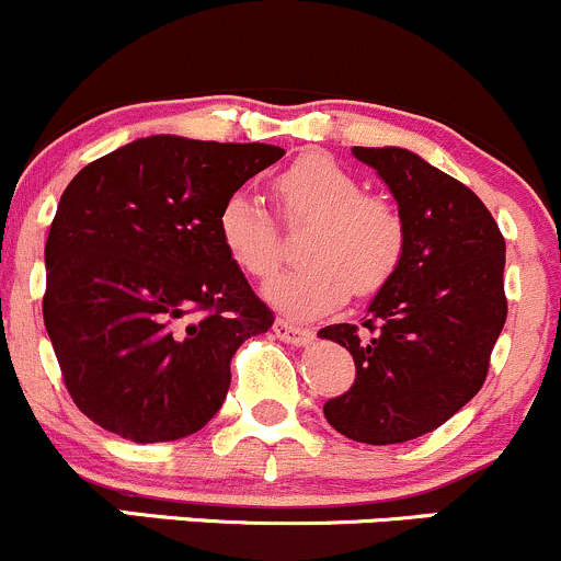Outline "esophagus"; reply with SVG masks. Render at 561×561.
Here are the masks:
<instances>
[{
    "label": "esophagus",
    "mask_w": 561,
    "mask_h": 561,
    "mask_svg": "<svg viewBox=\"0 0 561 561\" xmlns=\"http://www.w3.org/2000/svg\"><path fill=\"white\" fill-rule=\"evenodd\" d=\"M274 333H276V339H279V341H285V344H296V346L309 344V341L314 339V333H311L309 328H298V325H293V322H287V320H276L274 322Z\"/></svg>",
    "instance_id": "obj_1"
}]
</instances>
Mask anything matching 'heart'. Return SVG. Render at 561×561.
Segmentation results:
<instances>
[{
  "label": "heart",
  "instance_id": "obj_1",
  "mask_svg": "<svg viewBox=\"0 0 561 561\" xmlns=\"http://www.w3.org/2000/svg\"><path fill=\"white\" fill-rule=\"evenodd\" d=\"M279 217L287 226L311 220L300 252L309 263L276 276L265 298L296 320H311L350 298L374 296L400 268L405 255V220L385 196L363 191V182L328 152H306L271 182ZM217 236L244 274L265 279L282 263V228L261 198L236 191L217 215Z\"/></svg>",
  "mask_w": 561,
  "mask_h": 561
}]
</instances>
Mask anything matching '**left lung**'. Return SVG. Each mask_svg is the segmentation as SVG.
<instances>
[{
  "label": "left lung",
  "instance_id": "8db88e82",
  "mask_svg": "<svg viewBox=\"0 0 561 561\" xmlns=\"http://www.w3.org/2000/svg\"><path fill=\"white\" fill-rule=\"evenodd\" d=\"M379 172L405 220V255L359 325H328L355 381L322 411L370 446L405 444L451 420L483 387L508 317L505 239L492 211L454 176L400 147H352Z\"/></svg>",
  "mask_w": 561,
  "mask_h": 561
}]
</instances>
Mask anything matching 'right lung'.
I'll list each match as a JSON object with an SVG mask.
<instances>
[{
  "label": "right lung",
  "instance_id": "1",
  "mask_svg": "<svg viewBox=\"0 0 561 561\" xmlns=\"http://www.w3.org/2000/svg\"><path fill=\"white\" fill-rule=\"evenodd\" d=\"M282 147L137 139L64 191L45 244L43 317L75 405L158 444L202 430L241 344L274 325L217 236V215Z\"/></svg>",
  "mask_w": 561,
  "mask_h": 561
}]
</instances>
